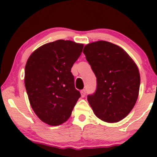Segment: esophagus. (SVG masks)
I'll use <instances>...</instances> for the list:
<instances>
[{
    "instance_id": "34e87169",
    "label": "esophagus",
    "mask_w": 157,
    "mask_h": 157,
    "mask_svg": "<svg viewBox=\"0 0 157 157\" xmlns=\"http://www.w3.org/2000/svg\"><path fill=\"white\" fill-rule=\"evenodd\" d=\"M80 93H81V97H84L85 96H86V90L85 89L82 90V91H80Z\"/></svg>"
}]
</instances>
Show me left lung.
Here are the masks:
<instances>
[{"label": "left lung", "mask_w": 157, "mask_h": 157, "mask_svg": "<svg viewBox=\"0 0 157 157\" xmlns=\"http://www.w3.org/2000/svg\"><path fill=\"white\" fill-rule=\"evenodd\" d=\"M83 53L97 77V89L87 100L95 115L107 122L122 120L138 98L140 85L134 61L117 45L100 40L84 47Z\"/></svg>", "instance_id": "1"}]
</instances>
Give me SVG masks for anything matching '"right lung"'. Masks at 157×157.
<instances>
[{"instance_id":"1","label":"right lung","mask_w":157,"mask_h":157,"mask_svg":"<svg viewBox=\"0 0 157 157\" xmlns=\"http://www.w3.org/2000/svg\"><path fill=\"white\" fill-rule=\"evenodd\" d=\"M83 44L58 40L43 45L29 57L25 87L32 109L44 122L59 125L71 116L80 97L71 68Z\"/></svg>"}]
</instances>
